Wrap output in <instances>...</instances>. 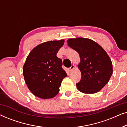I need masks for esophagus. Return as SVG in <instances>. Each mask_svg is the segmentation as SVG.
<instances>
[{
	"mask_svg": "<svg viewBox=\"0 0 127 127\" xmlns=\"http://www.w3.org/2000/svg\"><path fill=\"white\" fill-rule=\"evenodd\" d=\"M74 65H73H73H72V66H71L69 67V68H68V70H69V72H71V71H72L74 69Z\"/></svg>",
	"mask_w": 127,
	"mask_h": 127,
	"instance_id": "obj_1",
	"label": "esophagus"
}]
</instances>
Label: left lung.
I'll list each match as a JSON object with an SVG mask.
<instances>
[{
    "label": "left lung",
    "mask_w": 127,
    "mask_h": 127,
    "mask_svg": "<svg viewBox=\"0 0 127 127\" xmlns=\"http://www.w3.org/2000/svg\"><path fill=\"white\" fill-rule=\"evenodd\" d=\"M67 42L68 46L79 53L80 58L78 67L81 78L76 84L78 90L87 94L98 93L108 83L113 73L110 57L93 40L77 37L69 39Z\"/></svg>",
    "instance_id": "1"
}]
</instances>
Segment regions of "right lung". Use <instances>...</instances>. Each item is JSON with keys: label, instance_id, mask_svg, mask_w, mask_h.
<instances>
[{"label": "right lung", "instance_id": "1", "mask_svg": "<svg viewBox=\"0 0 127 127\" xmlns=\"http://www.w3.org/2000/svg\"><path fill=\"white\" fill-rule=\"evenodd\" d=\"M64 41L44 42L28 55L23 66L24 80L31 93L38 98L46 99L56 96L62 80L67 76L62 67V60L57 56Z\"/></svg>", "mask_w": 127, "mask_h": 127}]
</instances>
